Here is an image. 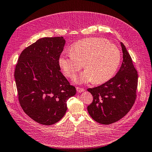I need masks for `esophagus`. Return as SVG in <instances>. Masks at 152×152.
Returning <instances> with one entry per match:
<instances>
[{
    "instance_id": "esophagus-1",
    "label": "esophagus",
    "mask_w": 152,
    "mask_h": 152,
    "mask_svg": "<svg viewBox=\"0 0 152 152\" xmlns=\"http://www.w3.org/2000/svg\"><path fill=\"white\" fill-rule=\"evenodd\" d=\"M76 89H77V91L78 93H82V92H84V89H83V88H81V87H77Z\"/></svg>"
}]
</instances>
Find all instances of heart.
<instances>
[{
  "mask_svg": "<svg viewBox=\"0 0 152 152\" xmlns=\"http://www.w3.org/2000/svg\"><path fill=\"white\" fill-rule=\"evenodd\" d=\"M70 54H62L59 64L65 75L73 79L84 66L86 70L78 77L79 83L93 81L102 84L110 80L120 65L121 54L115 45L100 38L79 41L72 47Z\"/></svg>",
  "mask_w": 152,
  "mask_h": 152,
  "instance_id": "obj_1",
  "label": "heart"
}]
</instances>
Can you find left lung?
Masks as SVG:
<instances>
[{
    "label": "left lung",
    "instance_id": "8db88e82",
    "mask_svg": "<svg viewBox=\"0 0 152 152\" xmlns=\"http://www.w3.org/2000/svg\"><path fill=\"white\" fill-rule=\"evenodd\" d=\"M121 44L123 62L115 76L102 85L87 89L93 97L87 111L95 121L104 125L125 116L136 98L137 72L125 45Z\"/></svg>",
    "mask_w": 152,
    "mask_h": 152
}]
</instances>
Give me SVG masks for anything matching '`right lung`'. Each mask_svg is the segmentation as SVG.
<instances>
[{
  "instance_id": "add662e5",
  "label": "right lung",
  "mask_w": 152,
  "mask_h": 152,
  "mask_svg": "<svg viewBox=\"0 0 152 152\" xmlns=\"http://www.w3.org/2000/svg\"><path fill=\"white\" fill-rule=\"evenodd\" d=\"M63 37L40 39L23 50L15 78L18 99L25 113L45 126L58 122L67 110L66 102L76 94L60 71Z\"/></svg>"
}]
</instances>
